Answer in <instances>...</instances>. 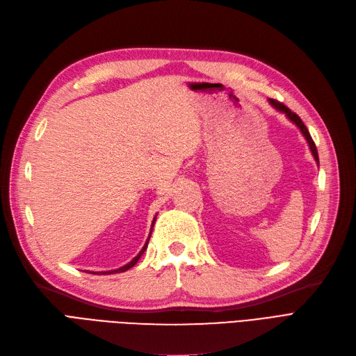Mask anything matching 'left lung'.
<instances>
[{"label": "left lung", "mask_w": 356, "mask_h": 356, "mask_svg": "<svg viewBox=\"0 0 356 356\" xmlns=\"http://www.w3.org/2000/svg\"><path fill=\"white\" fill-rule=\"evenodd\" d=\"M268 102H270V105H272L275 109H277V111H280V112H283L285 113V115L298 127V129L301 130V133H302V136L305 137V140H307V143H308V146H309V150H311V153H312V156H314V159H316V162L318 163V153H317V147H316V145H314V141H312V138H311V136H309V133H308V130H307V127H305V124L302 122V120L296 115L295 112H292L288 106H285L283 104H280V102H277V101H275V99H268Z\"/></svg>", "instance_id": "1"}]
</instances>
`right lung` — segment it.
I'll use <instances>...</instances> for the list:
<instances>
[{
	"mask_svg": "<svg viewBox=\"0 0 356 356\" xmlns=\"http://www.w3.org/2000/svg\"><path fill=\"white\" fill-rule=\"evenodd\" d=\"M154 220H156V216H154V219H153V222H152V227H150V234H149V238H147V241H146V244H145V247L141 248V251L136 255V257L130 261V263H127L125 266H122V267H120V268H115V270H108V272H88V273H93V275H113V273H122V272H127V270L129 268H131L137 261H138V259L141 257V255H143V252L146 251V248H147V244H149V239H150V235H152V229H153V225H154Z\"/></svg>",
	"mask_w": 356,
	"mask_h": 356,
	"instance_id": "add662e5",
	"label": "right lung"
}]
</instances>
